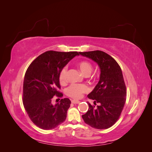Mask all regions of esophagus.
I'll return each mask as SVG.
<instances>
[{
	"instance_id": "1",
	"label": "esophagus",
	"mask_w": 152,
	"mask_h": 152,
	"mask_svg": "<svg viewBox=\"0 0 152 152\" xmlns=\"http://www.w3.org/2000/svg\"><path fill=\"white\" fill-rule=\"evenodd\" d=\"M80 101H78V100H72V103L73 104H79L80 103Z\"/></svg>"
}]
</instances>
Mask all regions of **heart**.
I'll list each match as a JSON object with an SVG mask.
<instances>
[{"label": "heart", "instance_id": "heart-1", "mask_svg": "<svg viewBox=\"0 0 152 152\" xmlns=\"http://www.w3.org/2000/svg\"><path fill=\"white\" fill-rule=\"evenodd\" d=\"M77 65L81 72L86 76H88L93 71V66L89 61L82 60L78 62ZM67 68L63 67L58 74V80L61 85L63 86L67 82ZM88 87L84 84H72L69 86L66 90V94L69 97L73 99H80L82 95L88 93Z\"/></svg>", "mask_w": 152, "mask_h": 152}]
</instances>
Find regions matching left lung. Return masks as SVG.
Returning a JSON list of instances; mask_svg holds the SVG:
<instances>
[{
    "label": "left lung",
    "mask_w": 152,
    "mask_h": 152,
    "mask_svg": "<svg viewBox=\"0 0 152 152\" xmlns=\"http://www.w3.org/2000/svg\"><path fill=\"white\" fill-rule=\"evenodd\" d=\"M98 64L100 79L94 90L87 95L94 100L89 110L82 115L86 124L91 127L104 129L112 127L120 117L126 101V86L122 70L118 63L102 50L79 52Z\"/></svg>",
    "instance_id": "8db88e82"
}]
</instances>
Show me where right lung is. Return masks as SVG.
<instances>
[{
	"label": "right lung",
	"instance_id": "right-lung-1",
	"mask_svg": "<svg viewBox=\"0 0 152 152\" xmlns=\"http://www.w3.org/2000/svg\"><path fill=\"white\" fill-rule=\"evenodd\" d=\"M79 53L48 50L31 63L26 71L23 88V103L31 122L45 130L53 129L66 118L71 102L61 99L53 104L54 97L62 98L58 80L61 69Z\"/></svg>",
	"mask_w": 152,
	"mask_h": 152
}]
</instances>
